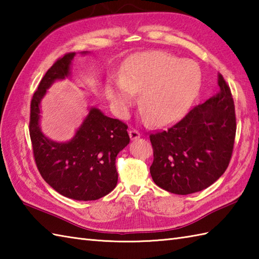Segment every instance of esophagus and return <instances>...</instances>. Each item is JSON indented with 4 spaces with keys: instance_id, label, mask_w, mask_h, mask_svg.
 I'll return each mask as SVG.
<instances>
[{
    "instance_id": "34e87169",
    "label": "esophagus",
    "mask_w": 259,
    "mask_h": 259,
    "mask_svg": "<svg viewBox=\"0 0 259 259\" xmlns=\"http://www.w3.org/2000/svg\"><path fill=\"white\" fill-rule=\"evenodd\" d=\"M129 136H130V139L131 140H138L140 137H141L139 131H137V130H130L129 131Z\"/></svg>"
}]
</instances>
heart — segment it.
<instances>
[{
	"label": "heart",
	"instance_id": "b5f03b06",
	"mask_svg": "<svg viewBox=\"0 0 259 259\" xmlns=\"http://www.w3.org/2000/svg\"><path fill=\"white\" fill-rule=\"evenodd\" d=\"M200 67L166 51L136 54L125 62L121 74L106 84L111 107L124 115L141 93L140 108L148 122L166 126L178 121L194 102L201 87Z\"/></svg>",
	"mask_w": 259,
	"mask_h": 259
}]
</instances>
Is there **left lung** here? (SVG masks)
<instances>
[{"label":"left lung","mask_w":259,"mask_h":259,"mask_svg":"<svg viewBox=\"0 0 259 259\" xmlns=\"http://www.w3.org/2000/svg\"><path fill=\"white\" fill-rule=\"evenodd\" d=\"M219 91L198 104L178 123L150 135L152 180L176 195L206 189L227 169L232 158L236 117L229 87L218 73Z\"/></svg>","instance_id":"obj_1"}]
</instances>
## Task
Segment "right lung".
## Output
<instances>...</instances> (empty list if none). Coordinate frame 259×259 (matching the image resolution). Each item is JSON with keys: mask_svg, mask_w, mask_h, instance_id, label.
Masks as SVG:
<instances>
[{"mask_svg": "<svg viewBox=\"0 0 259 259\" xmlns=\"http://www.w3.org/2000/svg\"><path fill=\"white\" fill-rule=\"evenodd\" d=\"M74 57L73 52L59 59L41 80L31 101L30 137L38 171L54 190L74 200H97L117 186L115 158L130 142L126 124L90 107L69 141L51 140L40 126L42 99L54 82L71 75Z\"/></svg>", "mask_w": 259, "mask_h": 259, "instance_id": "add662e5", "label": "right lung"}]
</instances>
